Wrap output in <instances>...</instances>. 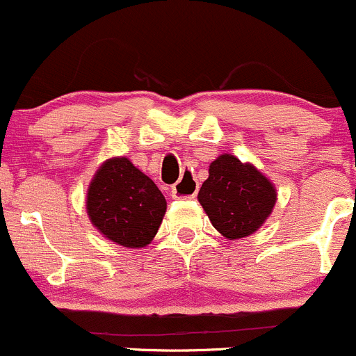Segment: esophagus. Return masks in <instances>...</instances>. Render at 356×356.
Segmentation results:
<instances>
[{"label":"esophagus","mask_w":356,"mask_h":356,"mask_svg":"<svg viewBox=\"0 0 356 356\" xmlns=\"http://www.w3.org/2000/svg\"><path fill=\"white\" fill-rule=\"evenodd\" d=\"M198 192V183L190 173H185L179 181H177L171 188V197L173 198H195Z\"/></svg>","instance_id":"34e87169"}]
</instances>
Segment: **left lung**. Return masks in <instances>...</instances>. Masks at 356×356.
Wrapping results in <instances>:
<instances>
[{
	"label": "left lung",
	"mask_w": 356,
	"mask_h": 356,
	"mask_svg": "<svg viewBox=\"0 0 356 356\" xmlns=\"http://www.w3.org/2000/svg\"><path fill=\"white\" fill-rule=\"evenodd\" d=\"M197 198L213 227L225 239L236 241L254 234L266 222L277 204V188L254 164L224 152L210 163Z\"/></svg>",
	"instance_id": "1"
}]
</instances>
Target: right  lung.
Instances as JSON below:
<instances>
[{"mask_svg": "<svg viewBox=\"0 0 356 356\" xmlns=\"http://www.w3.org/2000/svg\"><path fill=\"white\" fill-rule=\"evenodd\" d=\"M86 213L103 238L139 250L158 234L166 213V198L131 159L115 156L103 161L91 178Z\"/></svg>", "mask_w": 356, "mask_h": 356, "instance_id": "obj_1", "label": "right lung"}]
</instances>
